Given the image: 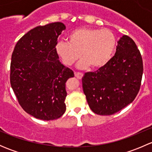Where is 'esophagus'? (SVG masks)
<instances>
[{"label": "esophagus", "instance_id": "obj_1", "mask_svg": "<svg viewBox=\"0 0 152 152\" xmlns=\"http://www.w3.org/2000/svg\"><path fill=\"white\" fill-rule=\"evenodd\" d=\"M74 75L75 76L79 79H81L82 78V76H83V73H80V72H75Z\"/></svg>", "mask_w": 152, "mask_h": 152}]
</instances>
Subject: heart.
<instances>
[{
  "instance_id": "obj_1",
  "label": "heart",
  "mask_w": 152,
  "mask_h": 152,
  "mask_svg": "<svg viewBox=\"0 0 152 152\" xmlns=\"http://www.w3.org/2000/svg\"><path fill=\"white\" fill-rule=\"evenodd\" d=\"M117 46V39L109 29L80 28L68 34V42L59 41L56 51L65 65H72L82 54L79 67L93 69L105 66L110 61Z\"/></svg>"
}]
</instances>
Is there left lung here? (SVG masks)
<instances>
[{
  "instance_id": "1",
  "label": "left lung",
  "mask_w": 152,
  "mask_h": 152,
  "mask_svg": "<svg viewBox=\"0 0 152 152\" xmlns=\"http://www.w3.org/2000/svg\"><path fill=\"white\" fill-rule=\"evenodd\" d=\"M142 72L140 50L132 38L124 35L110 62L82 77L83 91L92 111L111 115L132 103L140 90Z\"/></svg>"
}]
</instances>
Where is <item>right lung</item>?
<instances>
[{
  "label": "right lung",
  "mask_w": 152,
  "mask_h": 152,
  "mask_svg": "<svg viewBox=\"0 0 152 152\" xmlns=\"http://www.w3.org/2000/svg\"><path fill=\"white\" fill-rule=\"evenodd\" d=\"M65 29L60 22L31 29L12 54V90L24 111L40 120L57 119L66 110L65 83L74 73L61 64L56 51L57 38Z\"/></svg>",
  "instance_id": "add662e5"
}]
</instances>
